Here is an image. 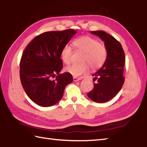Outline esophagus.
I'll list each match as a JSON object with an SVG mask.
<instances>
[{"label": "esophagus", "instance_id": "esophagus-1", "mask_svg": "<svg viewBox=\"0 0 147 147\" xmlns=\"http://www.w3.org/2000/svg\"><path fill=\"white\" fill-rule=\"evenodd\" d=\"M81 80V78H76V77H73V81L74 82H76V81H78Z\"/></svg>", "mask_w": 147, "mask_h": 147}]
</instances>
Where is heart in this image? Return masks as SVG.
I'll return each instance as SVG.
<instances>
[{"instance_id": "heart-1", "label": "heart", "mask_w": 147, "mask_h": 147, "mask_svg": "<svg viewBox=\"0 0 147 147\" xmlns=\"http://www.w3.org/2000/svg\"><path fill=\"white\" fill-rule=\"evenodd\" d=\"M73 45L78 51L84 53L82 64H73L66 67L67 73L74 77H79L89 72L90 66L93 69H98L107 60V51L105 47L96 39L90 36H81L74 40ZM73 51L71 47L66 45L61 50V56L63 62L69 64L72 60Z\"/></svg>"}]
</instances>
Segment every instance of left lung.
<instances>
[{"mask_svg":"<svg viewBox=\"0 0 147 147\" xmlns=\"http://www.w3.org/2000/svg\"><path fill=\"white\" fill-rule=\"evenodd\" d=\"M103 40L107 51L105 63L96 73L93 74L94 88L88 96L96 103H105L113 98L120 91L125 78L123 68L125 56L121 44L114 37L102 30L91 31Z\"/></svg>","mask_w":147,"mask_h":147,"instance_id":"8db88e82","label":"left lung"}]
</instances>
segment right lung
Wrapping results in <instances>:
<instances>
[{
	"label": "right lung",
	"instance_id": "1",
	"mask_svg": "<svg viewBox=\"0 0 147 147\" xmlns=\"http://www.w3.org/2000/svg\"><path fill=\"white\" fill-rule=\"evenodd\" d=\"M76 33L71 29L44 32L24 51L20 62V81L27 96L40 107L56 104L62 98L65 87L72 83L70 73H59L63 66L61 53Z\"/></svg>",
	"mask_w": 147,
	"mask_h": 147
}]
</instances>
